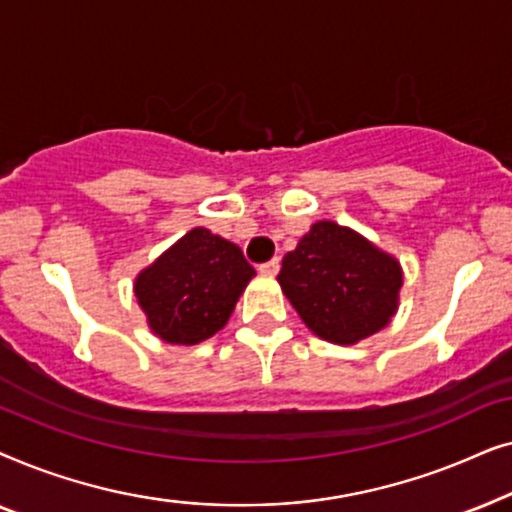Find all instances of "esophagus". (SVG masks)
Here are the masks:
<instances>
[{"label":"esophagus","instance_id":"obj_1","mask_svg":"<svg viewBox=\"0 0 512 512\" xmlns=\"http://www.w3.org/2000/svg\"><path fill=\"white\" fill-rule=\"evenodd\" d=\"M261 272H263V275H270V277H275L277 272H279V258H272V261L263 263V265H261Z\"/></svg>","mask_w":512,"mask_h":512}]
</instances>
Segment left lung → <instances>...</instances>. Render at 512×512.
<instances>
[{"label": "left lung", "instance_id": "8db88e82", "mask_svg": "<svg viewBox=\"0 0 512 512\" xmlns=\"http://www.w3.org/2000/svg\"><path fill=\"white\" fill-rule=\"evenodd\" d=\"M277 282L314 335L356 345L396 314L403 270L356 230L317 221L284 256Z\"/></svg>", "mask_w": 512, "mask_h": 512}]
</instances>
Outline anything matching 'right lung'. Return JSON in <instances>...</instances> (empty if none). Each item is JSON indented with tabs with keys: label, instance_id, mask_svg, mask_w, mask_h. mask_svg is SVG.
I'll list each match as a JSON object with an SVG mask.
<instances>
[{
	"label": "right lung",
	"instance_id": "right-lung-1",
	"mask_svg": "<svg viewBox=\"0 0 512 512\" xmlns=\"http://www.w3.org/2000/svg\"><path fill=\"white\" fill-rule=\"evenodd\" d=\"M256 270L237 244L193 228L135 279L149 328L170 345H198L221 331Z\"/></svg>",
	"mask_w": 512,
	"mask_h": 512
}]
</instances>
